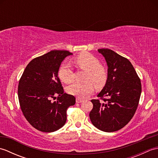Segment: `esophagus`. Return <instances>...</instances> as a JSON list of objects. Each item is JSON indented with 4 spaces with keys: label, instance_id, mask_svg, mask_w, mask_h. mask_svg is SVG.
<instances>
[{
    "label": "esophagus",
    "instance_id": "1",
    "mask_svg": "<svg viewBox=\"0 0 158 158\" xmlns=\"http://www.w3.org/2000/svg\"><path fill=\"white\" fill-rule=\"evenodd\" d=\"M83 101V100H82V99H81V98H76V102L77 103H81V102H82Z\"/></svg>",
    "mask_w": 158,
    "mask_h": 158
}]
</instances>
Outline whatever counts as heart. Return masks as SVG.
<instances>
[{"label":"heart","mask_w":158,"mask_h":158,"mask_svg":"<svg viewBox=\"0 0 158 158\" xmlns=\"http://www.w3.org/2000/svg\"><path fill=\"white\" fill-rule=\"evenodd\" d=\"M76 65L79 69L86 70L84 77L85 82H75L70 85L67 91L78 98H85L94 89V84L101 88L108 79V71L105 66L100 64V60L96 56L88 52H83L77 56L74 59ZM58 77L62 81L70 83L74 80V73L69 64H64L58 70Z\"/></svg>","instance_id":"b5f03b06"}]
</instances>
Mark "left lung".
<instances>
[{
  "instance_id": "8db88e82",
  "label": "left lung",
  "mask_w": 158,
  "mask_h": 158,
  "mask_svg": "<svg viewBox=\"0 0 158 158\" xmlns=\"http://www.w3.org/2000/svg\"><path fill=\"white\" fill-rule=\"evenodd\" d=\"M108 66L105 86L93 99L89 118L97 128L106 132L122 129L132 119L139 105L141 82L127 58L109 49H99Z\"/></svg>"
}]
</instances>
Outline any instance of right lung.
<instances>
[{
  "instance_id": "1",
  "label": "right lung",
  "mask_w": 158,
  "mask_h": 158,
  "mask_svg": "<svg viewBox=\"0 0 158 158\" xmlns=\"http://www.w3.org/2000/svg\"><path fill=\"white\" fill-rule=\"evenodd\" d=\"M73 54L53 50L29 62L19 81L18 99L23 116L35 128L52 132L64 125L66 110L75 104L73 95L64 93L58 76L61 62ZM58 95L57 101L51 100Z\"/></svg>"
}]
</instances>
